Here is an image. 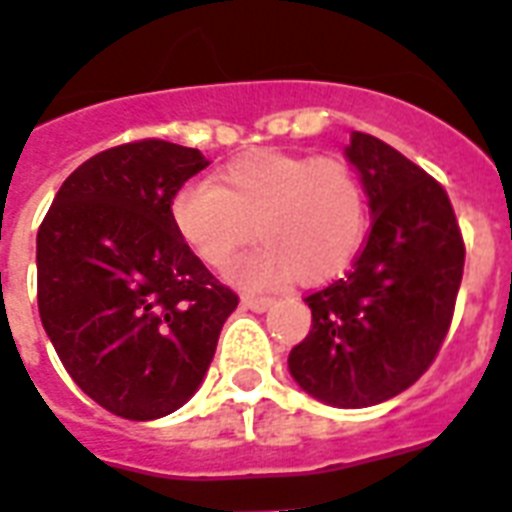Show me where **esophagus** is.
Listing matches in <instances>:
<instances>
[{
    "instance_id": "34e87169",
    "label": "esophagus",
    "mask_w": 512,
    "mask_h": 512,
    "mask_svg": "<svg viewBox=\"0 0 512 512\" xmlns=\"http://www.w3.org/2000/svg\"><path fill=\"white\" fill-rule=\"evenodd\" d=\"M242 305L252 313H265L270 305H273V299L270 297H255V294H244L242 297Z\"/></svg>"
}]
</instances>
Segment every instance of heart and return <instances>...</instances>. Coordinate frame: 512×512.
Masks as SVG:
<instances>
[{"label": "heart", "mask_w": 512, "mask_h": 512, "mask_svg": "<svg viewBox=\"0 0 512 512\" xmlns=\"http://www.w3.org/2000/svg\"><path fill=\"white\" fill-rule=\"evenodd\" d=\"M170 223L210 268H226L252 236L263 244L231 278L268 289L297 276H339L365 236V191L347 162L257 149L218 170L213 184H186L170 199Z\"/></svg>", "instance_id": "1"}]
</instances>
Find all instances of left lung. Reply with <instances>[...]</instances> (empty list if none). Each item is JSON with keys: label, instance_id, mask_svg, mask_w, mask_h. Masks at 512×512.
Instances as JSON below:
<instances>
[{"label": "left lung", "instance_id": "obj_1", "mask_svg": "<svg viewBox=\"0 0 512 512\" xmlns=\"http://www.w3.org/2000/svg\"><path fill=\"white\" fill-rule=\"evenodd\" d=\"M344 157L368 197L371 234L350 273L305 299L313 328L289 352V373L315 400L355 410L426 373L450 328L465 247L447 191L426 170L360 131Z\"/></svg>", "mask_w": 512, "mask_h": 512}]
</instances>
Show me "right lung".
<instances>
[{"instance_id":"obj_1","label":"right lung","mask_w":512,"mask_h":512,"mask_svg":"<svg viewBox=\"0 0 512 512\" xmlns=\"http://www.w3.org/2000/svg\"><path fill=\"white\" fill-rule=\"evenodd\" d=\"M210 165L160 139L105 149L60 186L36 236L39 315L70 378L128 421L194 397L239 297L170 223V199Z\"/></svg>"}]
</instances>
